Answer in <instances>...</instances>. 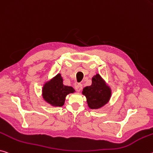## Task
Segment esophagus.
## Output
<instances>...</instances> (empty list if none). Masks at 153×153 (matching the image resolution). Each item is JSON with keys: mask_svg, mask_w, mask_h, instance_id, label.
I'll return each mask as SVG.
<instances>
[{"mask_svg": "<svg viewBox=\"0 0 153 153\" xmlns=\"http://www.w3.org/2000/svg\"><path fill=\"white\" fill-rule=\"evenodd\" d=\"M82 89V84H77L76 86V90L77 92H80Z\"/></svg>", "mask_w": 153, "mask_h": 153, "instance_id": "1", "label": "esophagus"}]
</instances>
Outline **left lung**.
Segmentation results:
<instances>
[{"mask_svg":"<svg viewBox=\"0 0 153 153\" xmlns=\"http://www.w3.org/2000/svg\"><path fill=\"white\" fill-rule=\"evenodd\" d=\"M82 94L86 96L90 108L98 109L105 105L110 100L111 90L101 78L97 74L92 78V84L83 89Z\"/></svg>","mask_w":153,"mask_h":153,"instance_id":"obj_1","label":"left lung"}]
</instances>
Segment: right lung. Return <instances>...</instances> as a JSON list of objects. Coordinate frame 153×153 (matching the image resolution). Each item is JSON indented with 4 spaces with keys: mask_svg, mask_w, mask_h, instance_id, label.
<instances>
[{
    "mask_svg": "<svg viewBox=\"0 0 153 153\" xmlns=\"http://www.w3.org/2000/svg\"><path fill=\"white\" fill-rule=\"evenodd\" d=\"M42 93L43 99L48 103L56 107H61L64 105L66 96L74 93V89L71 86L63 85L61 76L58 74L52 80L45 84Z\"/></svg>",
    "mask_w": 153,
    "mask_h": 153,
    "instance_id": "obj_1",
    "label": "right lung"
}]
</instances>
